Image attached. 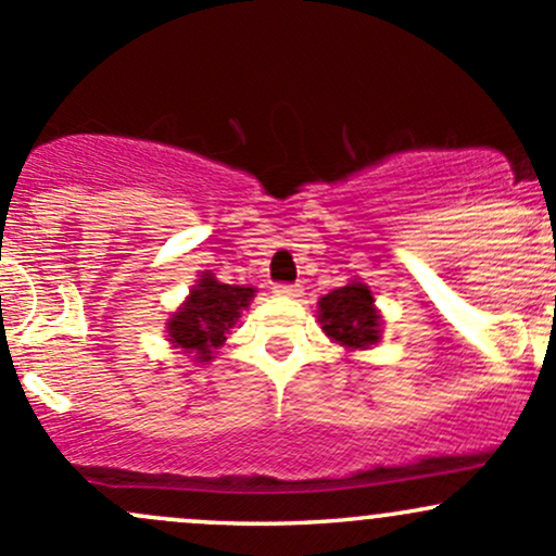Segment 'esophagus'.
<instances>
[{
	"label": "esophagus",
	"mask_w": 556,
	"mask_h": 556,
	"mask_svg": "<svg viewBox=\"0 0 556 556\" xmlns=\"http://www.w3.org/2000/svg\"><path fill=\"white\" fill-rule=\"evenodd\" d=\"M274 293L282 295V298H301L303 288L301 285H290V282H282V285H274Z\"/></svg>",
	"instance_id": "esophagus-1"
}]
</instances>
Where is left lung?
Instances as JSON below:
<instances>
[{"label":"left lung","instance_id":"1","mask_svg":"<svg viewBox=\"0 0 556 556\" xmlns=\"http://www.w3.org/2000/svg\"><path fill=\"white\" fill-rule=\"evenodd\" d=\"M319 323L332 341L349 349H365L381 338V317L372 306L367 285L352 282L319 301Z\"/></svg>","mask_w":556,"mask_h":556}]
</instances>
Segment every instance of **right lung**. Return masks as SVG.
Masks as SVG:
<instances>
[{
	"label": "right lung",
	"mask_w": 556,
	"mask_h": 556,
	"mask_svg": "<svg viewBox=\"0 0 556 556\" xmlns=\"http://www.w3.org/2000/svg\"><path fill=\"white\" fill-rule=\"evenodd\" d=\"M253 293V288L224 285L213 274H202L189 301L167 323L170 341L178 349L194 352L197 362H210L215 349L224 346L226 332L237 325L239 312L248 306Z\"/></svg>",
	"instance_id": "1"
}]
</instances>
